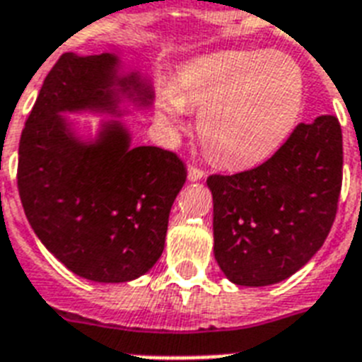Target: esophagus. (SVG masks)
I'll return each mask as SVG.
<instances>
[{
    "mask_svg": "<svg viewBox=\"0 0 362 362\" xmlns=\"http://www.w3.org/2000/svg\"><path fill=\"white\" fill-rule=\"evenodd\" d=\"M204 169H201V167H197V165H187V178H189L191 182H195V180H201V178H204Z\"/></svg>",
    "mask_w": 362,
    "mask_h": 362,
    "instance_id": "1",
    "label": "esophagus"
}]
</instances>
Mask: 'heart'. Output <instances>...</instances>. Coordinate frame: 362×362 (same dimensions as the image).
I'll list each match as a JSON object with an SVG mask.
<instances>
[{
    "label": "heart",
    "mask_w": 362,
    "mask_h": 362,
    "mask_svg": "<svg viewBox=\"0 0 362 362\" xmlns=\"http://www.w3.org/2000/svg\"><path fill=\"white\" fill-rule=\"evenodd\" d=\"M303 105V76L290 57L223 52L197 59L160 102L163 119L201 110L197 132L223 167L257 165L283 145Z\"/></svg>",
    "instance_id": "heart-1"
}]
</instances>
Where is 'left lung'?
I'll list each match as a JSON object with an SVG mask.
<instances>
[{
  "instance_id": "1",
  "label": "left lung",
  "mask_w": 362,
  "mask_h": 362,
  "mask_svg": "<svg viewBox=\"0 0 362 362\" xmlns=\"http://www.w3.org/2000/svg\"><path fill=\"white\" fill-rule=\"evenodd\" d=\"M214 255L240 286L284 281L316 255L342 187V130L333 115L299 122L275 154L236 175H210Z\"/></svg>"
}]
</instances>
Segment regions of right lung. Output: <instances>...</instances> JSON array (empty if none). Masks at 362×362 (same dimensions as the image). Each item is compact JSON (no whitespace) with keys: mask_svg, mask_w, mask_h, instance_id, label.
Listing matches in <instances>:
<instances>
[{"mask_svg":"<svg viewBox=\"0 0 362 362\" xmlns=\"http://www.w3.org/2000/svg\"><path fill=\"white\" fill-rule=\"evenodd\" d=\"M117 57L63 54L52 66L20 137L18 193L29 225L76 275L126 283L146 273L163 252L169 211L186 182V165L160 146H130L119 124H105L83 145L63 111L115 113ZM152 98L134 76L120 81Z\"/></svg>","mask_w":362,"mask_h":362,"instance_id":"obj_1","label":"right lung"}]
</instances>
